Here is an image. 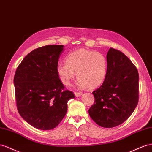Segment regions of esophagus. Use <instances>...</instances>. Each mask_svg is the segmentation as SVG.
Wrapping results in <instances>:
<instances>
[{
	"label": "esophagus",
	"mask_w": 152,
	"mask_h": 152,
	"mask_svg": "<svg viewBox=\"0 0 152 152\" xmlns=\"http://www.w3.org/2000/svg\"><path fill=\"white\" fill-rule=\"evenodd\" d=\"M75 95L76 97H80V95H81V92H75Z\"/></svg>",
	"instance_id": "obj_1"
}]
</instances>
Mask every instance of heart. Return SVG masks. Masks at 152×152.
<instances>
[{
  "label": "heart",
  "mask_w": 152,
  "mask_h": 152,
  "mask_svg": "<svg viewBox=\"0 0 152 152\" xmlns=\"http://www.w3.org/2000/svg\"><path fill=\"white\" fill-rule=\"evenodd\" d=\"M66 64L60 63L57 67V75L65 85H70L75 76L78 80L77 87L88 86L94 88L104 81L107 71V61L103 54L94 51L80 49L67 55Z\"/></svg>",
  "instance_id": "obj_1"
}]
</instances>
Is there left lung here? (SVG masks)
<instances>
[{"mask_svg":"<svg viewBox=\"0 0 152 152\" xmlns=\"http://www.w3.org/2000/svg\"><path fill=\"white\" fill-rule=\"evenodd\" d=\"M106 58V79L92 92L95 101L88 113L99 126L111 128L124 122L137 106L139 74L131 60L122 51L110 48Z\"/></svg>","mask_w":152,"mask_h":152,"instance_id":"1","label":"left lung"}]
</instances>
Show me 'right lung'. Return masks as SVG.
<instances>
[{"instance_id": "add662e5", "label": "right lung", "mask_w": 152, "mask_h": 152, "mask_svg": "<svg viewBox=\"0 0 152 152\" xmlns=\"http://www.w3.org/2000/svg\"><path fill=\"white\" fill-rule=\"evenodd\" d=\"M63 45H46L29 53L14 77L16 107L32 126L41 130L56 127L66 114L67 102L75 96L57 75Z\"/></svg>"}]
</instances>
